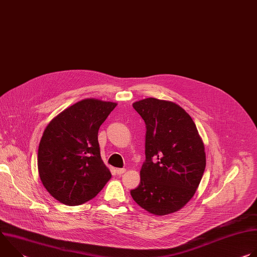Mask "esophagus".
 I'll use <instances>...</instances> for the list:
<instances>
[{
    "label": "esophagus",
    "mask_w": 257,
    "mask_h": 257,
    "mask_svg": "<svg viewBox=\"0 0 257 257\" xmlns=\"http://www.w3.org/2000/svg\"><path fill=\"white\" fill-rule=\"evenodd\" d=\"M126 172V169H116V173H117V175H123L124 173Z\"/></svg>",
    "instance_id": "esophagus-1"
}]
</instances>
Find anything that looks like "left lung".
Wrapping results in <instances>:
<instances>
[{
	"label": "left lung",
	"mask_w": 257,
	"mask_h": 257,
	"mask_svg": "<svg viewBox=\"0 0 257 257\" xmlns=\"http://www.w3.org/2000/svg\"><path fill=\"white\" fill-rule=\"evenodd\" d=\"M145 123V162L140 184L130 191L134 201L157 215L181 209L193 197L206 165L197 128L179 104L144 98L133 103Z\"/></svg>",
	"instance_id": "1"
}]
</instances>
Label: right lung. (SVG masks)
Segmentation results:
<instances>
[{"mask_svg":"<svg viewBox=\"0 0 257 257\" xmlns=\"http://www.w3.org/2000/svg\"><path fill=\"white\" fill-rule=\"evenodd\" d=\"M117 103L85 98L70 105L46 127L38 168L47 191L74 206L95 197L112 175L100 158L98 129Z\"/></svg>","mask_w":257,"mask_h":257,"instance_id":"right-lung-1","label":"right lung"}]
</instances>
